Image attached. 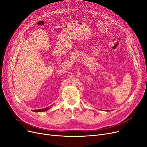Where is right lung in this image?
Returning a JSON list of instances; mask_svg holds the SVG:
<instances>
[{
    "mask_svg": "<svg viewBox=\"0 0 147 147\" xmlns=\"http://www.w3.org/2000/svg\"><path fill=\"white\" fill-rule=\"evenodd\" d=\"M51 107H46V108H44V109H37V110H32L33 112H44V111H47L49 110L50 108Z\"/></svg>",
    "mask_w": 147,
    "mask_h": 147,
    "instance_id": "add662e5",
    "label": "right lung"
}]
</instances>
